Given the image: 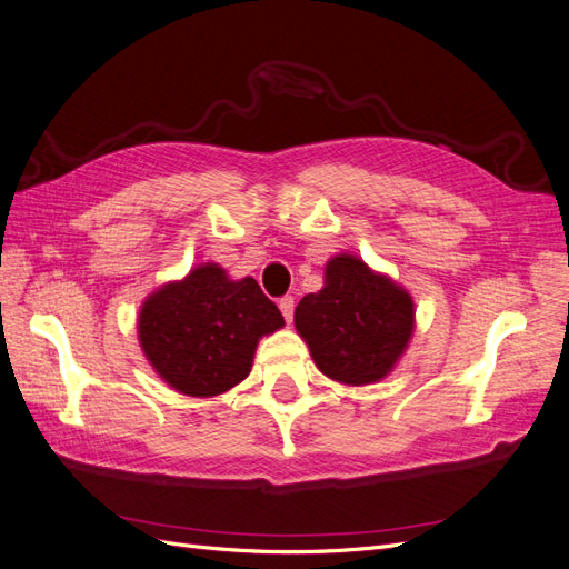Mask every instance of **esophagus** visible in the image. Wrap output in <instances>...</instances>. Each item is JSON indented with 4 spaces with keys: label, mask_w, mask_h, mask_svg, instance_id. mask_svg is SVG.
Here are the masks:
<instances>
[{
    "label": "esophagus",
    "mask_w": 569,
    "mask_h": 569,
    "mask_svg": "<svg viewBox=\"0 0 569 569\" xmlns=\"http://www.w3.org/2000/svg\"><path fill=\"white\" fill-rule=\"evenodd\" d=\"M278 306H280V311H282L284 320L291 322V318H295V297H282V299L278 301Z\"/></svg>",
    "instance_id": "34e87169"
}]
</instances>
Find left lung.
<instances>
[{
	"label": "left lung",
	"mask_w": 569,
	"mask_h": 569,
	"mask_svg": "<svg viewBox=\"0 0 569 569\" xmlns=\"http://www.w3.org/2000/svg\"><path fill=\"white\" fill-rule=\"evenodd\" d=\"M295 325L322 375L360 387L380 382L403 356L416 303L387 274L339 253L327 261L325 287L299 301Z\"/></svg>",
	"instance_id": "8db88e82"
}]
</instances>
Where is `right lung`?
<instances>
[{
	"instance_id": "right-lung-1",
	"label": "right lung",
	"mask_w": 569,
	"mask_h": 569,
	"mask_svg": "<svg viewBox=\"0 0 569 569\" xmlns=\"http://www.w3.org/2000/svg\"><path fill=\"white\" fill-rule=\"evenodd\" d=\"M284 325L253 278L230 280L216 263L153 291L140 308V343L161 380L209 399L251 372L258 339Z\"/></svg>"
}]
</instances>
